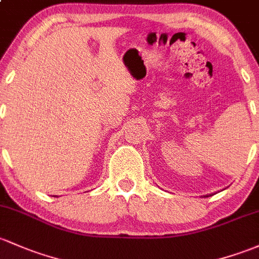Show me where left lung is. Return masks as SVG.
Instances as JSON below:
<instances>
[{
	"mask_svg": "<svg viewBox=\"0 0 259 259\" xmlns=\"http://www.w3.org/2000/svg\"><path fill=\"white\" fill-rule=\"evenodd\" d=\"M207 196H208V195H207Z\"/></svg>",
	"mask_w": 259,
	"mask_h": 259,
	"instance_id": "left-lung-1",
	"label": "left lung"
}]
</instances>
